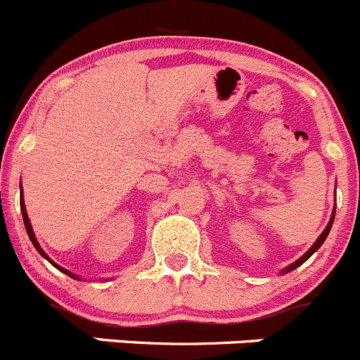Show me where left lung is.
Segmentation results:
<instances>
[{
	"mask_svg": "<svg viewBox=\"0 0 360 360\" xmlns=\"http://www.w3.org/2000/svg\"><path fill=\"white\" fill-rule=\"evenodd\" d=\"M334 215H336V208H334V212H332V217H330V221H328L327 228H325L323 231H321V235H320V237L316 238V242H314V244L311 245V249H309V251H307L306 255L302 256V258H299V259H297L295 263H292V265H288V266H286V269L283 270V272H292V270H295L297 266H300V265H302V263L306 262V259H309L311 256H313L314 252H316L318 249H320V245L323 244V242H325V238H327V235H328V231H330V228H332V222H334Z\"/></svg>",
	"mask_w": 360,
	"mask_h": 360,
	"instance_id": "1",
	"label": "left lung"
}]
</instances>
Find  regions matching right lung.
<instances>
[{"label":"right lung","instance_id":"right-lung-1","mask_svg":"<svg viewBox=\"0 0 360 360\" xmlns=\"http://www.w3.org/2000/svg\"><path fill=\"white\" fill-rule=\"evenodd\" d=\"M20 193H22V191H20ZM20 196H22V194H20ZM20 212H22V221H24V226H26V231H28V237H30V240H32V244L35 245V249L37 251L40 252V255L44 256V258L46 259H49L51 263H53L54 266H56L58 270H61V272L63 274H67V276H70V277H74V279H77V276H74V274L72 272H68V270H65L63 266H60V265H56V263L53 262V259L49 258V256L46 255V252H44V249L40 248V244H39V240H37V237H35V233H33V228H32V222H30V219H28V214H26V207H24V201H22V198H20Z\"/></svg>","mask_w":360,"mask_h":360}]
</instances>
